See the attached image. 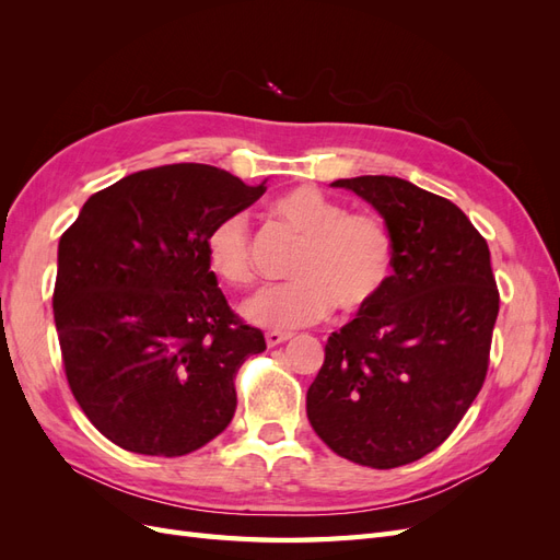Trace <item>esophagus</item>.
<instances>
[{
	"label": "esophagus",
	"mask_w": 560,
	"mask_h": 560,
	"mask_svg": "<svg viewBox=\"0 0 560 560\" xmlns=\"http://www.w3.org/2000/svg\"><path fill=\"white\" fill-rule=\"evenodd\" d=\"M290 338H292L290 331H268L266 334V343H268V348H276V346H280L284 341H290Z\"/></svg>",
	"instance_id": "1"
}]
</instances>
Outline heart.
<instances>
[{
  "mask_svg": "<svg viewBox=\"0 0 560 560\" xmlns=\"http://www.w3.org/2000/svg\"><path fill=\"white\" fill-rule=\"evenodd\" d=\"M270 212L301 245L290 264L292 280L243 303V317L252 325L290 331L325 319L334 306L354 315L383 296L395 270V235L381 214L348 212L341 200L311 184L278 196ZM206 259L226 284L254 282L252 235L243 214H229L210 229Z\"/></svg>",
  "mask_w": 560,
  "mask_h": 560,
  "instance_id": "obj_1",
  "label": "heart"
}]
</instances>
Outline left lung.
<instances>
[{
  "instance_id": "1",
  "label": "left lung",
  "mask_w": 560,
  "mask_h": 560,
  "mask_svg": "<svg viewBox=\"0 0 560 560\" xmlns=\"http://www.w3.org/2000/svg\"><path fill=\"white\" fill-rule=\"evenodd\" d=\"M334 186L383 214L395 273L374 306L329 336L306 411L336 455L393 469L442 446L477 399L500 292L486 238L451 200L387 175Z\"/></svg>"
}]
</instances>
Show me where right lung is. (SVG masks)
Returning <instances> with one entry per match:
<instances>
[{
  "label": "right lung",
  "mask_w": 560,
  "mask_h": 560,
  "mask_svg": "<svg viewBox=\"0 0 560 560\" xmlns=\"http://www.w3.org/2000/svg\"><path fill=\"white\" fill-rule=\"evenodd\" d=\"M264 191L212 165H161L93 194L60 235L65 376L116 446L177 457L226 430L235 374L266 341L217 287L206 238Z\"/></svg>",
  "instance_id": "obj_1"
}]
</instances>
